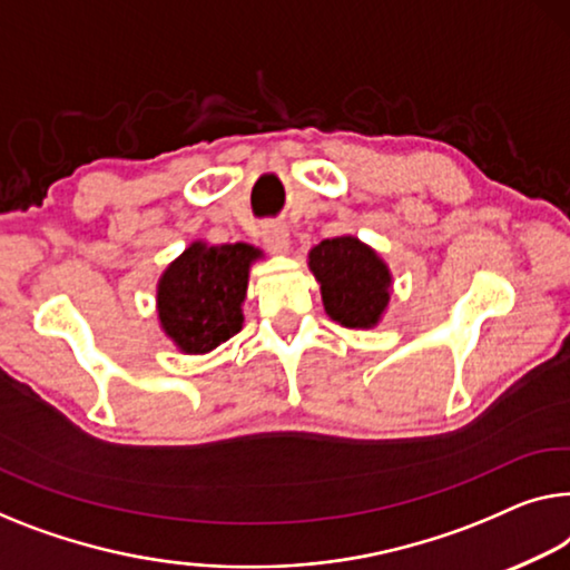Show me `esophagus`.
Returning a JSON list of instances; mask_svg holds the SVG:
<instances>
[{
    "instance_id": "34e87169",
    "label": "esophagus",
    "mask_w": 570,
    "mask_h": 570,
    "mask_svg": "<svg viewBox=\"0 0 570 570\" xmlns=\"http://www.w3.org/2000/svg\"><path fill=\"white\" fill-rule=\"evenodd\" d=\"M261 235H263V243H266L274 253H286L288 250V230L284 225H278V223L263 225Z\"/></svg>"
}]
</instances>
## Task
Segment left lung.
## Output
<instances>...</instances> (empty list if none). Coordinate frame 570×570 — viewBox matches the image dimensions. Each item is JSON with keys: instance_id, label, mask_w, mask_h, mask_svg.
I'll return each instance as SVG.
<instances>
[{"instance_id": "8db88e82", "label": "left lung", "mask_w": 570, "mask_h": 570, "mask_svg": "<svg viewBox=\"0 0 570 570\" xmlns=\"http://www.w3.org/2000/svg\"><path fill=\"white\" fill-rule=\"evenodd\" d=\"M309 271L330 320L343 327L379 325L392 296V274L376 250L353 235L330 237L309 250Z\"/></svg>"}]
</instances>
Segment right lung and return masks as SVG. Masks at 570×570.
I'll return each mask as SVG.
<instances>
[{
	"instance_id": "1",
	"label": "right lung",
	"mask_w": 570,
	"mask_h": 570,
	"mask_svg": "<svg viewBox=\"0 0 570 570\" xmlns=\"http://www.w3.org/2000/svg\"><path fill=\"white\" fill-rule=\"evenodd\" d=\"M253 245L191 243L158 282V320L181 353L215 351L243 327Z\"/></svg>"
}]
</instances>
